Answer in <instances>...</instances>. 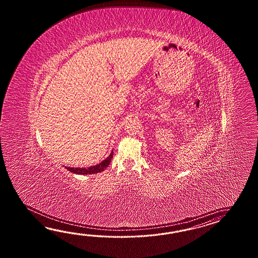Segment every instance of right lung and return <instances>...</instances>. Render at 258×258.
<instances>
[{"instance_id": "add662e5", "label": "right lung", "mask_w": 258, "mask_h": 258, "mask_svg": "<svg viewBox=\"0 0 258 258\" xmlns=\"http://www.w3.org/2000/svg\"><path fill=\"white\" fill-rule=\"evenodd\" d=\"M113 157V152L111 151L110 156L107 159L102 160L99 164L91 166L88 168H70V167H66V169L71 171L73 173L76 174H93V173H98L103 170L109 166L110 163V160Z\"/></svg>"}]
</instances>
